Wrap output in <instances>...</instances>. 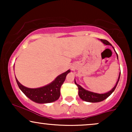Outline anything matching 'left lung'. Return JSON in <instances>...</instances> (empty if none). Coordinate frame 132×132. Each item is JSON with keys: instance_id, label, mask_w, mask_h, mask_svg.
I'll return each mask as SVG.
<instances>
[{"instance_id": "left-lung-1", "label": "left lung", "mask_w": 132, "mask_h": 132, "mask_svg": "<svg viewBox=\"0 0 132 132\" xmlns=\"http://www.w3.org/2000/svg\"><path fill=\"white\" fill-rule=\"evenodd\" d=\"M101 41L103 42V43L105 44L106 45H111L112 46L111 44H110L107 40H104V39H101ZM117 57H118V56H117ZM120 76V73L119 79H118V81L117 82L116 85L115 86V87H113L111 90H110L109 92H107V93H105V94H97V93H94V92H92L88 91V90H86L84 89H83L81 86L77 84V83L76 82V81L75 82V84H76V86L78 87L79 95L80 98H81V99H82L83 101H86V102H101V101H104V100H105V99H107V98L109 96V95L111 94L113 91H114V90L116 89V86L117 85L118 82H119Z\"/></svg>"}]
</instances>
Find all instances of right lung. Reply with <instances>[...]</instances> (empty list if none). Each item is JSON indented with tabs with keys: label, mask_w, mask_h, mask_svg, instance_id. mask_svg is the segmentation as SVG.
Here are the masks:
<instances>
[{
	"label": "right lung",
	"mask_w": 132,
	"mask_h": 132,
	"mask_svg": "<svg viewBox=\"0 0 132 132\" xmlns=\"http://www.w3.org/2000/svg\"><path fill=\"white\" fill-rule=\"evenodd\" d=\"M70 71L68 70L61 74L51 84L40 88H28L22 85L16 78V81L20 90L31 101L39 104L50 103L59 99L60 96V89L65 81L66 75Z\"/></svg>",
	"instance_id": "1"
}]
</instances>
